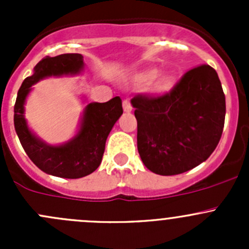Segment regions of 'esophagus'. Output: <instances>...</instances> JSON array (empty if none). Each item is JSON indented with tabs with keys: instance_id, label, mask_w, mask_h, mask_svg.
I'll return each instance as SVG.
<instances>
[{
	"instance_id": "34e87169",
	"label": "esophagus",
	"mask_w": 249,
	"mask_h": 249,
	"mask_svg": "<svg viewBox=\"0 0 249 249\" xmlns=\"http://www.w3.org/2000/svg\"><path fill=\"white\" fill-rule=\"evenodd\" d=\"M123 108H124V112H131L132 110V105L129 100H124L123 101Z\"/></svg>"
}]
</instances>
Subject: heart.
<instances>
[{"label": "heart", "mask_w": 249, "mask_h": 249, "mask_svg": "<svg viewBox=\"0 0 249 249\" xmlns=\"http://www.w3.org/2000/svg\"><path fill=\"white\" fill-rule=\"evenodd\" d=\"M159 76V71L155 69H149L144 70V71L140 72L136 76L132 78V82L136 87L139 88H147L157 79ZM173 87V79L170 76H162L155 82L154 87H153V91L155 94H165V92H169Z\"/></svg>", "instance_id": "heart-1"}]
</instances>
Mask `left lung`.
<instances>
[{"instance_id": "1", "label": "left lung", "mask_w": 249, "mask_h": 249, "mask_svg": "<svg viewBox=\"0 0 249 249\" xmlns=\"http://www.w3.org/2000/svg\"><path fill=\"white\" fill-rule=\"evenodd\" d=\"M137 119V149L152 172L173 176L208 159L222 137L225 95L208 65L188 71L162 96L131 100Z\"/></svg>"}]
</instances>
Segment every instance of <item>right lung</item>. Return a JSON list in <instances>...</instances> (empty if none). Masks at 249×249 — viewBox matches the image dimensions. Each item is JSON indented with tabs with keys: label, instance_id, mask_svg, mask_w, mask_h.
<instances>
[{
	"label": "right lung",
	"instance_id": "right-lung-1",
	"mask_svg": "<svg viewBox=\"0 0 249 249\" xmlns=\"http://www.w3.org/2000/svg\"><path fill=\"white\" fill-rule=\"evenodd\" d=\"M84 70L80 54L44 57L35 66L34 74L22 82L14 106V127L22 148L35 165L48 175L76 179L90 175L100 166L106 140L123 114L122 99L113 97L85 106L77 134L62 144H49L34 134L25 119V102L32 85L48 77L77 76Z\"/></svg>",
	"mask_w": 249,
	"mask_h": 249
}]
</instances>
